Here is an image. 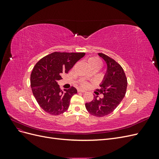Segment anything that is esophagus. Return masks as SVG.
<instances>
[{
  "label": "esophagus",
  "instance_id": "1",
  "mask_svg": "<svg viewBox=\"0 0 159 159\" xmlns=\"http://www.w3.org/2000/svg\"><path fill=\"white\" fill-rule=\"evenodd\" d=\"M78 92H81V93H85V90L81 89H78Z\"/></svg>",
  "mask_w": 159,
  "mask_h": 159
}]
</instances>
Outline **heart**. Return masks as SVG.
Returning a JSON list of instances; mask_svg holds the SVG:
<instances>
[{"label": "heart", "mask_w": 159, "mask_h": 159, "mask_svg": "<svg viewBox=\"0 0 159 159\" xmlns=\"http://www.w3.org/2000/svg\"><path fill=\"white\" fill-rule=\"evenodd\" d=\"M88 63L89 66H96L98 67L99 68V67L102 66V61H101L100 59L98 57H90L88 60ZM81 85L83 86V87H87L88 84L86 82H82L81 84Z\"/></svg>", "instance_id": "heart-1"}]
</instances>
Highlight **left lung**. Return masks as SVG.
Masks as SVG:
<instances>
[{
    "label": "left lung",
    "mask_w": 159,
    "mask_h": 159,
    "mask_svg": "<svg viewBox=\"0 0 159 159\" xmlns=\"http://www.w3.org/2000/svg\"><path fill=\"white\" fill-rule=\"evenodd\" d=\"M98 55L107 66L106 74L99 85L101 88L96 89L103 97L98 99V96H94L93 99L85 105L91 115L101 117L112 113L121 103L126 93L127 79L122 67L116 61L103 53H98Z\"/></svg>",
    "instance_id": "obj_1"
}]
</instances>
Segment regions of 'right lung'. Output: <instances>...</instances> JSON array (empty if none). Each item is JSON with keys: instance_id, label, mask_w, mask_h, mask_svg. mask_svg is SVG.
I'll return each instance as SVG.
<instances>
[{"instance_id": "obj_1", "label": "right lung", "mask_w": 159, "mask_h": 159, "mask_svg": "<svg viewBox=\"0 0 159 159\" xmlns=\"http://www.w3.org/2000/svg\"><path fill=\"white\" fill-rule=\"evenodd\" d=\"M84 52H53L38 61L30 75L31 88L40 107L46 113L58 115L68 110L72 96L77 89L71 87L62 91L57 81L68 74Z\"/></svg>"}]
</instances>
